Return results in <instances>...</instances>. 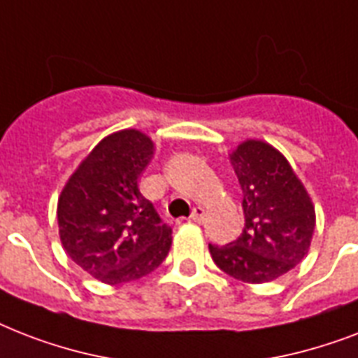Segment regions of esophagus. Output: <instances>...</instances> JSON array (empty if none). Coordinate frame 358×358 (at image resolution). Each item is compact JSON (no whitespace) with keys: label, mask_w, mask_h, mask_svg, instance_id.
<instances>
[{"label":"esophagus","mask_w":358,"mask_h":358,"mask_svg":"<svg viewBox=\"0 0 358 358\" xmlns=\"http://www.w3.org/2000/svg\"><path fill=\"white\" fill-rule=\"evenodd\" d=\"M191 219H193L195 223H201L202 219H204V208H201V206L193 208V212H191Z\"/></svg>","instance_id":"1"}]
</instances>
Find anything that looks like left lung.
I'll use <instances>...</instances> for the list:
<instances>
[{
    "label": "left lung",
    "instance_id": "8db88e82",
    "mask_svg": "<svg viewBox=\"0 0 358 358\" xmlns=\"http://www.w3.org/2000/svg\"><path fill=\"white\" fill-rule=\"evenodd\" d=\"M243 191V232L232 243L212 245L227 275L262 284L294 269L310 247L316 212L286 157L262 141H245L230 154Z\"/></svg>",
    "mask_w": 358,
    "mask_h": 358
}]
</instances>
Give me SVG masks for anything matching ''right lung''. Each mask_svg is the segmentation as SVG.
<instances>
[{
	"label": "right lung",
	"instance_id": "obj_1",
	"mask_svg": "<svg viewBox=\"0 0 358 358\" xmlns=\"http://www.w3.org/2000/svg\"><path fill=\"white\" fill-rule=\"evenodd\" d=\"M152 154V141L137 129L108 135L59 199V236L66 255L106 284L145 277L171 249L173 229L137 185Z\"/></svg>",
	"mask_w": 358,
	"mask_h": 358
}]
</instances>
